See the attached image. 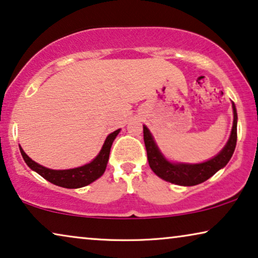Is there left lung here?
I'll return each instance as SVG.
<instances>
[{"mask_svg":"<svg viewBox=\"0 0 258 258\" xmlns=\"http://www.w3.org/2000/svg\"><path fill=\"white\" fill-rule=\"evenodd\" d=\"M232 111H234V123L227 144L216 156L202 163H182V162H170L167 160L158 149L150 130L143 125V139L151 170L164 181L183 186L200 184L210 178L220 169L228 164L235 151L236 142H237V111L234 102H232Z\"/></svg>","mask_w":258,"mask_h":258,"instance_id":"left-lung-1","label":"left lung"}]
</instances>
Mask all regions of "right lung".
<instances>
[{"label":"right lung","mask_w":258,"mask_h":258,"mask_svg":"<svg viewBox=\"0 0 258 258\" xmlns=\"http://www.w3.org/2000/svg\"><path fill=\"white\" fill-rule=\"evenodd\" d=\"M121 129L115 130L114 133L109 134L105 139L102 149L96 157L94 158L90 163L84 164L82 167L74 168V169H66V170H54V169L45 168L43 165L36 163V162L31 160L28 155L24 153L22 148L20 146V151L22 155L24 162H26L28 167L31 170L36 171L38 175L47 179L52 184L62 186V188L68 189H77L86 186L97 178H100L102 175L104 174L105 168H107L109 154H110V148L112 146V142L118 135Z\"/></svg>","instance_id":"1"}]
</instances>
